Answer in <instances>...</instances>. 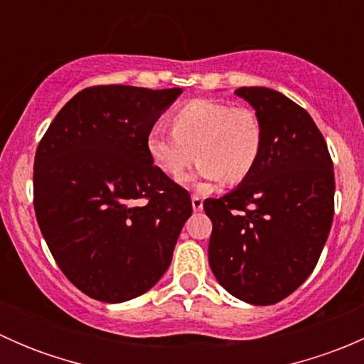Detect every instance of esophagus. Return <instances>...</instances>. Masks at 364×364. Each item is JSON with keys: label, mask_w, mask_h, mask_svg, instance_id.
I'll list each match as a JSON object with an SVG mask.
<instances>
[{"label": "esophagus", "mask_w": 364, "mask_h": 364, "mask_svg": "<svg viewBox=\"0 0 364 364\" xmlns=\"http://www.w3.org/2000/svg\"><path fill=\"white\" fill-rule=\"evenodd\" d=\"M203 197H199L197 196V193H193L192 196V208H193V211H200V209H203Z\"/></svg>", "instance_id": "1"}]
</instances>
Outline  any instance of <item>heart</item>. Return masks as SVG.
<instances>
[{"instance_id": "obj_1", "label": "heart", "mask_w": 364, "mask_h": 364, "mask_svg": "<svg viewBox=\"0 0 364 364\" xmlns=\"http://www.w3.org/2000/svg\"><path fill=\"white\" fill-rule=\"evenodd\" d=\"M171 123L172 130L153 127L146 137L149 159L171 178L199 159L197 178L234 185L247 179L260 159L264 134L253 109L197 98L176 109Z\"/></svg>"}]
</instances>
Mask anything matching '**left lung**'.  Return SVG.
<instances>
[{"label": "left lung", "instance_id": "obj_1", "mask_svg": "<svg viewBox=\"0 0 364 364\" xmlns=\"http://www.w3.org/2000/svg\"><path fill=\"white\" fill-rule=\"evenodd\" d=\"M234 93L255 109L262 151L236 190L205 199L208 259L218 284L250 304H274L317 266L335 215V172L311 116L269 87Z\"/></svg>", "mask_w": 364, "mask_h": 364}]
</instances>
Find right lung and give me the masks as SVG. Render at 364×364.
<instances>
[{
	"mask_svg": "<svg viewBox=\"0 0 364 364\" xmlns=\"http://www.w3.org/2000/svg\"><path fill=\"white\" fill-rule=\"evenodd\" d=\"M181 91L86 87L36 148V222L65 277L93 299H134L171 266L192 200L153 165L146 137Z\"/></svg>",
	"mask_w": 364,
	"mask_h": 364,
	"instance_id": "right-lung-1",
	"label": "right lung"
}]
</instances>
